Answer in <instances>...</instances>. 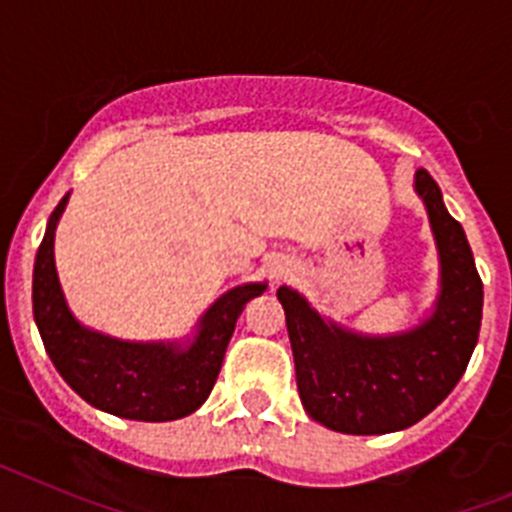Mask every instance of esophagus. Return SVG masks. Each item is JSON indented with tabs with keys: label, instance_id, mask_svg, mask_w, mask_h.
<instances>
[{
	"label": "esophagus",
	"instance_id": "esophagus-1",
	"mask_svg": "<svg viewBox=\"0 0 512 512\" xmlns=\"http://www.w3.org/2000/svg\"><path fill=\"white\" fill-rule=\"evenodd\" d=\"M292 264H289V261H284V259H274L271 261V266H269V274H271V282H277V284H282V282H287L289 277H292Z\"/></svg>",
	"mask_w": 512,
	"mask_h": 512
}]
</instances>
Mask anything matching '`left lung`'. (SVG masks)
Returning a JSON list of instances; mask_svg holds the SVG:
<instances>
[{
  "mask_svg": "<svg viewBox=\"0 0 512 512\" xmlns=\"http://www.w3.org/2000/svg\"><path fill=\"white\" fill-rule=\"evenodd\" d=\"M415 192L441 261V292L423 323L392 336H364L325 320L295 289H277L300 400L330 431L382 436L410 428L449 397L477 346L482 279L467 235L425 169L415 171Z\"/></svg>",
  "mask_w": 512,
  "mask_h": 512,
  "instance_id": "left-lung-1",
  "label": "left lung"
}]
</instances>
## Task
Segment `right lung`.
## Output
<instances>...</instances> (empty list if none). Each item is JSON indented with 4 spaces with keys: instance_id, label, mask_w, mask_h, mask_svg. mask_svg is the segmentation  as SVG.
<instances>
[{
    "instance_id": "obj_1",
    "label": "right lung",
    "mask_w": 512,
    "mask_h": 512,
    "mask_svg": "<svg viewBox=\"0 0 512 512\" xmlns=\"http://www.w3.org/2000/svg\"><path fill=\"white\" fill-rule=\"evenodd\" d=\"M66 202L69 194L48 217L33 271L35 323L53 366L76 395L117 418L164 423L194 413L215 387L235 320L266 284H241L225 292L202 315L189 343H135L104 336L81 325L63 300L53 238Z\"/></svg>"
}]
</instances>
